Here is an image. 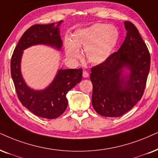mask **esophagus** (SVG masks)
I'll return each instance as SVG.
<instances>
[{
	"label": "esophagus",
	"mask_w": 158,
	"mask_h": 158,
	"mask_svg": "<svg viewBox=\"0 0 158 158\" xmlns=\"http://www.w3.org/2000/svg\"><path fill=\"white\" fill-rule=\"evenodd\" d=\"M82 76L84 78H87L89 77V73H88V72H87V71H83Z\"/></svg>",
	"instance_id": "34e87169"
}]
</instances>
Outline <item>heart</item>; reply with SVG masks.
Masks as SVG:
<instances>
[{
  "mask_svg": "<svg viewBox=\"0 0 158 158\" xmlns=\"http://www.w3.org/2000/svg\"><path fill=\"white\" fill-rule=\"evenodd\" d=\"M118 39L119 32L114 26L96 23L77 30L73 41L67 40L65 42V52L70 58H77L80 55L78 47H84L87 60L99 64L111 55Z\"/></svg>",
  "mask_w": 158,
  "mask_h": 158,
  "instance_id": "heart-1",
  "label": "heart"
}]
</instances>
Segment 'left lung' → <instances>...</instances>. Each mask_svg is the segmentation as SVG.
<instances>
[{"label":"left lung","mask_w":158,"mask_h":158,"mask_svg":"<svg viewBox=\"0 0 158 158\" xmlns=\"http://www.w3.org/2000/svg\"><path fill=\"white\" fill-rule=\"evenodd\" d=\"M124 24L127 34L119 50L91 69L92 104L103 117H120L140 101L150 69L148 48L136 27L128 21Z\"/></svg>","instance_id":"left-lung-1"}]
</instances>
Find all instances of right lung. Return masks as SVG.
I'll list each match as a JSON object with an SVG mask.
<instances>
[{
    "label": "right lung",
    "mask_w": 158,
    "mask_h": 158,
    "mask_svg": "<svg viewBox=\"0 0 158 158\" xmlns=\"http://www.w3.org/2000/svg\"><path fill=\"white\" fill-rule=\"evenodd\" d=\"M63 21L48 25H35L26 31L14 50L11 60V74L18 98L24 106L38 117L55 119L68 106L66 94L82 79V69H60L47 88L35 90L27 85L21 73L23 50L32 46L44 44L60 50L63 41L59 27Z\"/></svg>",
    "instance_id": "obj_1"
}]
</instances>
